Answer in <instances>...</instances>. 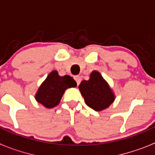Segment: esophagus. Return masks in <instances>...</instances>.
Listing matches in <instances>:
<instances>
[{
	"instance_id": "esophagus-1",
	"label": "esophagus",
	"mask_w": 155,
	"mask_h": 155,
	"mask_svg": "<svg viewBox=\"0 0 155 155\" xmlns=\"http://www.w3.org/2000/svg\"><path fill=\"white\" fill-rule=\"evenodd\" d=\"M74 79H75V80L76 81V83H77V85H80V82H81V79H80V76H79V75H75V77H74Z\"/></svg>"
}]
</instances>
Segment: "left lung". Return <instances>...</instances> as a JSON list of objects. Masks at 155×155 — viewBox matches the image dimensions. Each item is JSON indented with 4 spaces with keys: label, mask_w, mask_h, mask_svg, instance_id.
Wrapping results in <instances>:
<instances>
[{
    "label": "left lung",
    "mask_w": 155,
    "mask_h": 155,
    "mask_svg": "<svg viewBox=\"0 0 155 155\" xmlns=\"http://www.w3.org/2000/svg\"><path fill=\"white\" fill-rule=\"evenodd\" d=\"M85 103L95 111H102L114 101V94L109 84L97 71H92L89 80H84L79 86Z\"/></svg>",
    "instance_id": "left-lung-1"
}]
</instances>
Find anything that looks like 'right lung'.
I'll return each mask as SVG.
<instances>
[{
    "label": "right lung",
    "instance_id": "right-lung-1",
    "mask_svg": "<svg viewBox=\"0 0 155 155\" xmlns=\"http://www.w3.org/2000/svg\"><path fill=\"white\" fill-rule=\"evenodd\" d=\"M76 86V82L70 75L60 76L58 71H53L40 86L35 98L45 107L53 108L59 104L66 89Z\"/></svg>",
    "mask_w": 155,
    "mask_h": 155
}]
</instances>
